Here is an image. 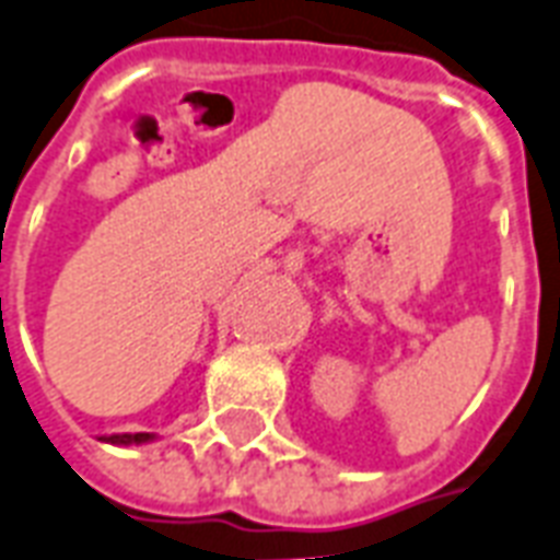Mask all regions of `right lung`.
Here are the masks:
<instances>
[{"mask_svg":"<svg viewBox=\"0 0 560 560\" xmlns=\"http://www.w3.org/2000/svg\"><path fill=\"white\" fill-rule=\"evenodd\" d=\"M105 443H114V446H138V443L155 441V434L138 432V434H108V438H100Z\"/></svg>","mask_w":560,"mask_h":560,"instance_id":"add662e5","label":"right lung"}]
</instances>
